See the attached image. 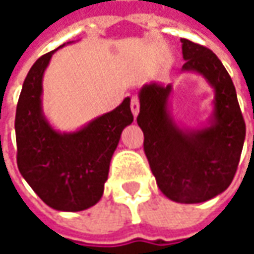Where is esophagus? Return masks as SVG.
Listing matches in <instances>:
<instances>
[{
    "instance_id": "1",
    "label": "esophagus",
    "mask_w": 254,
    "mask_h": 254,
    "mask_svg": "<svg viewBox=\"0 0 254 254\" xmlns=\"http://www.w3.org/2000/svg\"><path fill=\"white\" fill-rule=\"evenodd\" d=\"M130 107H131V112L134 114V117H137V114L140 112V100L137 96H132L131 103H130Z\"/></svg>"
}]
</instances>
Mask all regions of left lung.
Listing matches in <instances>:
<instances>
[{
	"label": "left lung",
	"mask_w": 254,
	"mask_h": 254,
	"mask_svg": "<svg viewBox=\"0 0 254 254\" xmlns=\"http://www.w3.org/2000/svg\"><path fill=\"white\" fill-rule=\"evenodd\" d=\"M184 70L198 72L215 89L213 123L184 131L167 112L171 84L151 83L140 92L137 123L144 132V152L161 192L181 203L212 199L230 185L246 135L238 96L228 70L206 46L182 38Z\"/></svg>",
	"instance_id": "1"
}]
</instances>
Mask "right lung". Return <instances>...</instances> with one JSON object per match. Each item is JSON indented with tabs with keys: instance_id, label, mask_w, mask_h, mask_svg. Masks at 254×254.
Returning a JSON list of instances; mask_svg holds the SVG:
<instances>
[{
	"instance_id": "add662e5",
	"label": "right lung",
	"mask_w": 254,
	"mask_h": 254,
	"mask_svg": "<svg viewBox=\"0 0 254 254\" xmlns=\"http://www.w3.org/2000/svg\"><path fill=\"white\" fill-rule=\"evenodd\" d=\"M55 51L42 55L25 77L15 114L16 164L48 206L77 212L102 198L113 152L134 117L127 97L79 131H55L41 109L42 76Z\"/></svg>"
}]
</instances>
